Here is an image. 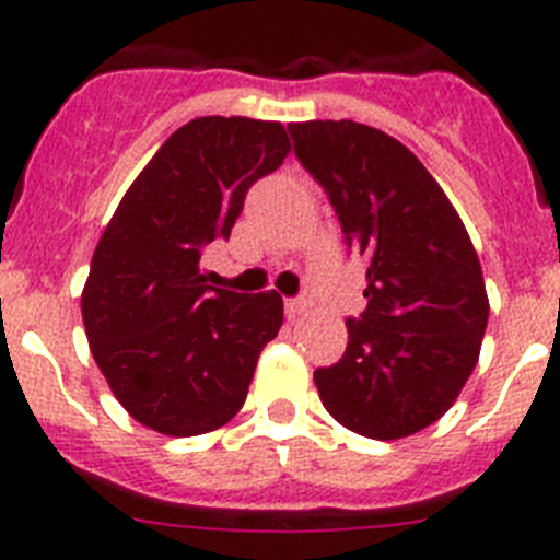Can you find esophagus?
<instances>
[{
  "label": "esophagus",
  "instance_id": "esophagus-1",
  "mask_svg": "<svg viewBox=\"0 0 560 560\" xmlns=\"http://www.w3.org/2000/svg\"><path fill=\"white\" fill-rule=\"evenodd\" d=\"M305 311H308V300H305V296H289V300H285V316H289V319H296V316L305 314Z\"/></svg>",
  "mask_w": 560,
  "mask_h": 560
}]
</instances>
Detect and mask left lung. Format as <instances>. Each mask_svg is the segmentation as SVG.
<instances>
[{
  "label": "left lung",
  "instance_id": "left-lung-1",
  "mask_svg": "<svg viewBox=\"0 0 560 560\" xmlns=\"http://www.w3.org/2000/svg\"><path fill=\"white\" fill-rule=\"evenodd\" d=\"M289 131L345 244L368 264V308L348 319L345 355L314 370L319 398L350 432L409 438L452 407L477 368L488 294L471 237L432 173L389 133L353 120Z\"/></svg>",
  "mask_w": 560,
  "mask_h": 560
}]
</instances>
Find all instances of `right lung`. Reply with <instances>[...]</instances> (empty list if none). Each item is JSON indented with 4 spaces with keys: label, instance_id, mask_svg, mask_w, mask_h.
Instances as JSON below:
<instances>
[{
    "label": "right lung",
    "instance_id": "obj_1",
    "mask_svg": "<svg viewBox=\"0 0 560 560\" xmlns=\"http://www.w3.org/2000/svg\"><path fill=\"white\" fill-rule=\"evenodd\" d=\"M285 153L280 122L196 117L153 153L92 255L81 296L89 348L114 398L153 432L192 438L235 418L283 325L277 291L207 285L199 260Z\"/></svg>",
    "mask_w": 560,
    "mask_h": 560
}]
</instances>
